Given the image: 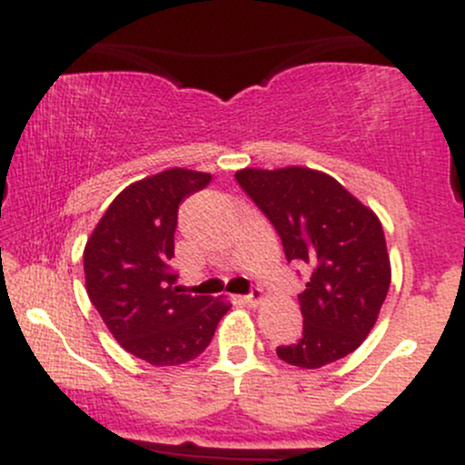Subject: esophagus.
Returning a JSON list of instances; mask_svg holds the SVG:
<instances>
[{
    "instance_id": "34e87169",
    "label": "esophagus",
    "mask_w": 465,
    "mask_h": 465,
    "mask_svg": "<svg viewBox=\"0 0 465 465\" xmlns=\"http://www.w3.org/2000/svg\"><path fill=\"white\" fill-rule=\"evenodd\" d=\"M242 302H244V306H249V308L260 306V303L264 302V292L260 291V288H253V291H251L249 295L242 297Z\"/></svg>"
}]
</instances>
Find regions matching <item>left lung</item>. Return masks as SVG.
<instances>
[{"mask_svg":"<svg viewBox=\"0 0 465 465\" xmlns=\"http://www.w3.org/2000/svg\"><path fill=\"white\" fill-rule=\"evenodd\" d=\"M236 179L273 223L288 262L311 266L300 292L303 334L277 356L317 370L351 354L371 332L391 284L378 216L330 174L302 165L244 168Z\"/></svg>","mask_w":465,"mask_h":465,"instance_id":"8db88e82","label":"left lung"}]
</instances>
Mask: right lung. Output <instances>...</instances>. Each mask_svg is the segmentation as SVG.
<instances>
[{"mask_svg": "<svg viewBox=\"0 0 465 465\" xmlns=\"http://www.w3.org/2000/svg\"><path fill=\"white\" fill-rule=\"evenodd\" d=\"M212 174L170 168L115 196L84 244V284L95 311L129 354L154 367L194 361L232 303L183 295L170 269L179 203Z\"/></svg>", "mask_w": 465, "mask_h": 465, "instance_id": "1", "label": "right lung"}]
</instances>
